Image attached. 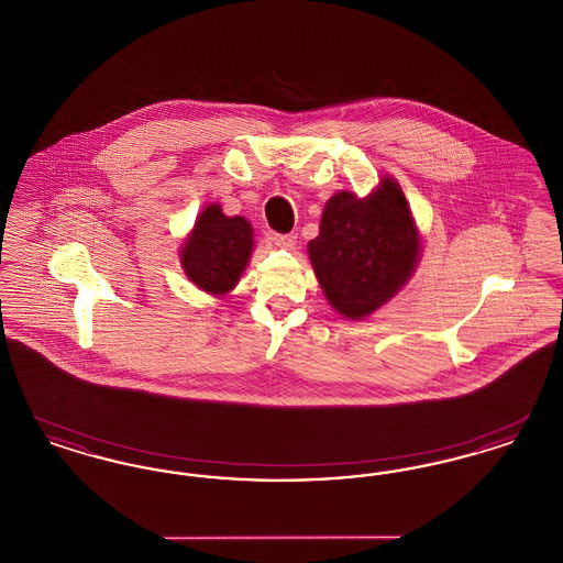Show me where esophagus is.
Masks as SVG:
<instances>
[{"label": "esophagus", "instance_id": "obj_1", "mask_svg": "<svg viewBox=\"0 0 563 563\" xmlns=\"http://www.w3.org/2000/svg\"><path fill=\"white\" fill-rule=\"evenodd\" d=\"M274 241H276L280 249H294L297 236L295 234H276Z\"/></svg>", "mask_w": 563, "mask_h": 563}]
</instances>
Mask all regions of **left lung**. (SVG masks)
I'll return each instance as SVG.
<instances>
[{"label": "left lung", "mask_w": 563, "mask_h": 563, "mask_svg": "<svg viewBox=\"0 0 563 563\" xmlns=\"http://www.w3.org/2000/svg\"><path fill=\"white\" fill-rule=\"evenodd\" d=\"M422 255V236L395 177L384 175L365 198L333 194L322 211L308 257L331 308L363 321L409 283Z\"/></svg>", "instance_id": "left-lung-1"}]
</instances>
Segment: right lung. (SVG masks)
<instances>
[{
	"mask_svg": "<svg viewBox=\"0 0 563 563\" xmlns=\"http://www.w3.org/2000/svg\"><path fill=\"white\" fill-rule=\"evenodd\" d=\"M255 249L253 225L241 217H228L221 205H207L179 246V262L189 280L205 294H230L251 262Z\"/></svg>",
	"mask_w": 563,
	"mask_h": 563,
	"instance_id": "add662e5",
	"label": "right lung"
}]
</instances>
